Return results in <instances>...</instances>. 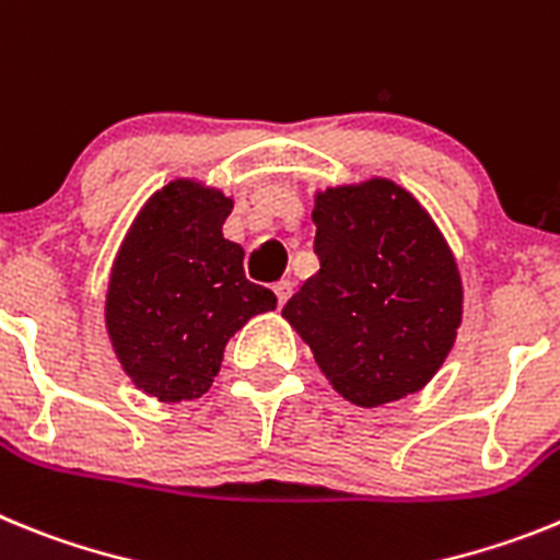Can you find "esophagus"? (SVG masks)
<instances>
[{
  "instance_id": "obj_1",
  "label": "esophagus",
  "mask_w": 560,
  "mask_h": 560,
  "mask_svg": "<svg viewBox=\"0 0 560 560\" xmlns=\"http://www.w3.org/2000/svg\"><path fill=\"white\" fill-rule=\"evenodd\" d=\"M276 293V301H279V307H284L287 301H290V295H293V281H279V284L273 287Z\"/></svg>"
}]
</instances>
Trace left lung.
Listing matches in <instances>:
<instances>
[{
	"instance_id": "8db88e82",
	"label": "left lung",
	"mask_w": 560,
	"mask_h": 560,
	"mask_svg": "<svg viewBox=\"0 0 560 560\" xmlns=\"http://www.w3.org/2000/svg\"><path fill=\"white\" fill-rule=\"evenodd\" d=\"M320 270L281 315L343 400L361 408L415 395L454 349L462 276L431 213L372 177L315 194Z\"/></svg>"
}]
</instances>
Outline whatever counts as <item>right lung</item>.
<instances>
[{
	"label": "right lung",
	"instance_id": "add662e5",
	"mask_svg": "<svg viewBox=\"0 0 560 560\" xmlns=\"http://www.w3.org/2000/svg\"><path fill=\"white\" fill-rule=\"evenodd\" d=\"M233 199L197 179L154 191L112 261L106 332L124 372L160 402L197 400L225 343L253 315L276 310L242 270L245 250L222 236Z\"/></svg>",
	"mask_w": 560,
	"mask_h": 560
}]
</instances>
